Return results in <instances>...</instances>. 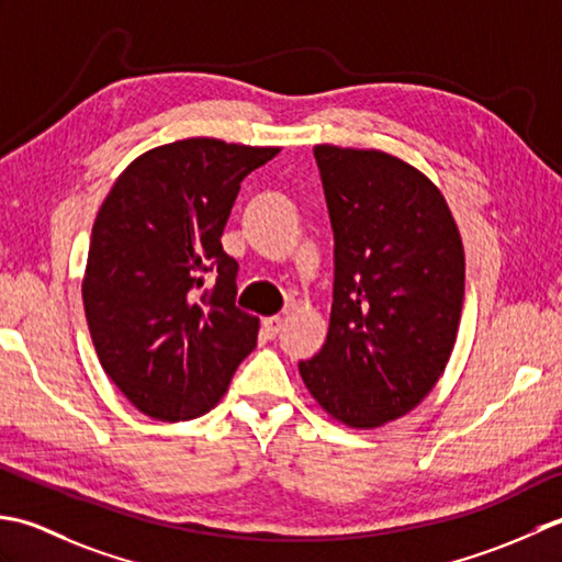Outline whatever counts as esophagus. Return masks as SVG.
Returning <instances> with one entry per match:
<instances>
[{
  "label": "esophagus",
  "mask_w": 562,
  "mask_h": 562,
  "mask_svg": "<svg viewBox=\"0 0 562 562\" xmlns=\"http://www.w3.org/2000/svg\"><path fill=\"white\" fill-rule=\"evenodd\" d=\"M261 327H265L267 337H277L281 327H283V317L281 315H271V317H265L261 319Z\"/></svg>",
  "instance_id": "esophagus-1"
}]
</instances>
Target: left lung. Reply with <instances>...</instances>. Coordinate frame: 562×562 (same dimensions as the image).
<instances>
[{"label": "left lung", "mask_w": 562, "mask_h": 562, "mask_svg": "<svg viewBox=\"0 0 562 562\" xmlns=\"http://www.w3.org/2000/svg\"><path fill=\"white\" fill-rule=\"evenodd\" d=\"M335 233L325 347L301 361L327 415L383 427L437 385L463 311L465 257L441 191L381 150L315 145Z\"/></svg>", "instance_id": "left-lung-1"}]
</instances>
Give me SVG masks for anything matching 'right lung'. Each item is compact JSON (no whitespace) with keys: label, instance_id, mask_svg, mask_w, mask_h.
<instances>
[{"label":"right lung","instance_id":"obj_1","mask_svg":"<svg viewBox=\"0 0 562 562\" xmlns=\"http://www.w3.org/2000/svg\"><path fill=\"white\" fill-rule=\"evenodd\" d=\"M279 147L189 137L125 167L91 227L82 301L101 369L162 422L201 417L257 347L221 237L243 179Z\"/></svg>","mask_w":562,"mask_h":562}]
</instances>
